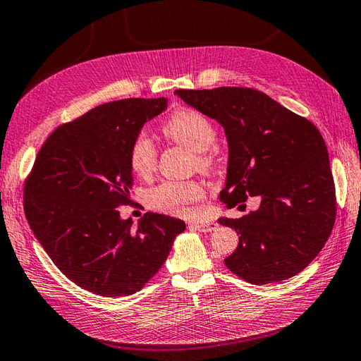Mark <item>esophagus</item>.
Segmentation results:
<instances>
[{"mask_svg":"<svg viewBox=\"0 0 361 361\" xmlns=\"http://www.w3.org/2000/svg\"><path fill=\"white\" fill-rule=\"evenodd\" d=\"M194 228L200 232H212L216 229V223H212V221H201V223H194L192 224Z\"/></svg>","mask_w":361,"mask_h":361,"instance_id":"esophagus-1","label":"esophagus"}]
</instances>
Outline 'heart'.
<instances>
[{
  "instance_id": "b5f03b06",
  "label": "heart",
  "mask_w": 361,
  "mask_h": 361,
  "mask_svg": "<svg viewBox=\"0 0 361 361\" xmlns=\"http://www.w3.org/2000/svg\"><path fill=\"white\" fill-rule=\"evenodd\" d=\"M167 137L197 152L198 166L211 171L216 155L211 146L216 138L214 123L195 109H178L163 126ZM129 166L138 177H147L157 166V146L147 132L133 137L129 147ZM204 197V186L198 181H164L147 194L149 204L157 211L178 215L189 214V206Z\"/></svg>"
}]
</instances>
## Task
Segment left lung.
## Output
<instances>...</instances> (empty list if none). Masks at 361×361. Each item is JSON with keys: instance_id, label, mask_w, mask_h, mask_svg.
<instances>
[{"instance_id": "1", "label": "left lung", "mask_w": 361, "mask_h": 361, "mask_svg": "<svg viewBox=\"0 0 361 361\" xmlns=\"http://www.w3.org/2000/svg\"><path fill=\"white\" fill-rule=\"evenodd\" d=\"M175 94L226 132L229 163L223 203L233 207L249 197L262 198L257 211L219 220L240 235L235 252L224 259L228 269L252 284L283 281L303 271L328 241L337 214L320 130L255 89H178Z\"/></svg>"}]
</instances>
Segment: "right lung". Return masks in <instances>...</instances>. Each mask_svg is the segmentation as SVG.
<instances>
[{"instance_id": "add662e5", "label": "right lung", "mask_w": 361, "mask_h": 361, "mask_svg": "<svg viewBox=\"0 0 361 361\" xmlns=\"http://www.w3.org/2000/svg\"><path fill=\"white\" fill-rule=\"evenodd\" d=\"M166 98H126L64 123L41 146L24 183V214L67 279L102 297L135 294L166 262L183 220L147 212L135 229L129 147Z\"/></svg>"}]
</instances>
